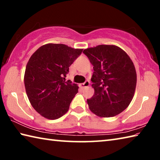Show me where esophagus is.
Masks as SVG:
<instances>
[{
    "label": "esophagus",
    "mask_w": 160,
    "mask_h": 160,
    "mask_svg": "<svg viewBox=\"0 0 160 160\" xmlns=\"http://www.w3.org/2000/svg\"><path fill=\"white\" fill-rule=\"evenodd\" d=\"M80 85H81V87H82V88H87V87H88L89 85H90V82H89L88 80H86L85 82L82 83V84H81Z\"/></svg>",
    "instance_id": "34e87169"
}]
</instances>
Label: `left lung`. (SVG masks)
I'll use <instances>...</instances> for the list:
<instances>
[{
	"label": "left lung",
	"instance_id": "8db88e82",
	"mask_svg": "<svg viewBox=\"0 0 160 160\" xmlns=\"http://www.w3.org/2000/svg\"><path fill=\"white\" fill-rule=\"evenodd\" d=\"M93 66L91 81L94 95L89 108L100 117H113L128 107L137 82L135 66L123 50L113 45H99L83 51Z\"/></svg>",
	"mask_w": 160,
	"mask_h": 160
}]
</instances>
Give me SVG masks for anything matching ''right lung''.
<instances>
[{
  "label": "right lung",
  "mask_w": 160,
  "mask_h": 160,
  "mask_svg": "<svg viewBox=\"0 0 160 160\" xmlns=\"http://www.w3.org/2000/svg\"><path fill=\"white\" fill-rule=\"evenodd\" d=\"M82 51L65 44H47L29 58L24 78L26 92L32 106L44 117L54 120L68 111L78 86L65 79Z\"/></svg>",
  "instance_id": "obj_1"
}]
</instances>
